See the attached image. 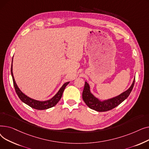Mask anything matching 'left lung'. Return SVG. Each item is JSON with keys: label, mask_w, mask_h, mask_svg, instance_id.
I'll list each match as a JSON object with an SVG mask.
<instances>
[{"label": "left lung", "mask_w": 149, "mask_h": 149, "mask_svg": "<svg viewBox=\"0 0 149 149\" xmlns=\"http://www.w3.org/2000/svg\"><path fill=\"white\" fill-rule=\"evenodd\" d=\"M135 80L133 81L130 87L125 92L121 93L120 95L104 101H101L96 98L90 91L89 84L85 81L84 89L82 93L83 100L89 108L98 112H106L110 111L120 104L123 101L126 100L132 91L135 84Z\"/></svg>", "instance_id": "1"}]
</instances>
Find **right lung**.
I'll list each match as a JSON object with an SVG mask.
<instances>
[{
  "label": "right lung",
  "mask_w": 149,
  "mask_h": 149,
  "mask_svg": "<svg viewBox=\"0 0 149 149\" xmlns=\"http://www.w3.org/2000/svg\"><path fill=\"white\" fill-rule=\"evenodd\" d=\"M13 59H12V65L11 68V73L13 78L15 91L16 92L18 97L21 100V101H23V102L25 103L26 104L30 106L31 107L35 109H37V110H45V109H48L49 108H51L54 106H56L59 101V100H60V98H61L63 92L66 86L69 84V82L65 83L62 86L61 88L59 89V91H58V92L56 93V94L49 100L40 101H38V100L31 98L29 97L26 96L25 94H24V93L20 90V89L17 86L16 83L15 81L13 73Z\"/></svg>",
  "instance_id": "obj_1"
}]
</instances>
